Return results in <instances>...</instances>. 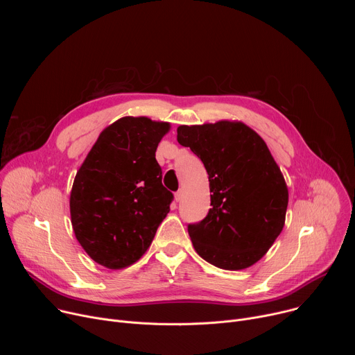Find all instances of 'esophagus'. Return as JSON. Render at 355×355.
<instances>
[{
  "label": "esophagus",
  "mask_w": 355,
  "mask_h": 355,
  "mask_svg": "<svg viewBox=\"0 0 355 355\" xmlns=\"http://www.w3.org/2000/svg\"><path fill=\"white\" fill-rule=\"evenodd\" d=\"M174 198H175V200H177V202H180V200H181V198H182V192H181V191H177V192H175V195H174Z\"/></svg>",
  "instance_id": "obj_1"
}]
</instances>
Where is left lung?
<instances>
[{
	"instance_id": "obj_1",
	"label": "left lung",
	"mask_w": 355,
	"mask_h": 355,
	"mask_svg": "<svg viewBox=\"0 0 355 355\" xmlns=\"http://www.w3.org/2000/svg\"><path fill=\"white\" fill-rule=\"evenodd\" d=\"M177 140L204 163L208 215L188 225L198 254L223 270L257 263L282 232L288 188L266 141L241 122L180 126Z\"/></svg>"
}]
</instances>
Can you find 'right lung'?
<instances>
[{
  "mask_svg": "<svg viewBox=\"0 0 355 355\" xmlns=\"http://www.w3.org/2000/svg\"><path fill=\"white\" fill-rule=\"evenodd\" d=\"M170 123L125 116L99 135L71 195L74 234L87 254L111 270L136 263L174 199L162 182L156 150Z\"/></svg>",
  "mask_w": 355,
  "mask_h": 355,
  "instance_id": "add662e5",
  "label": "right lung"
}]
</instances>
